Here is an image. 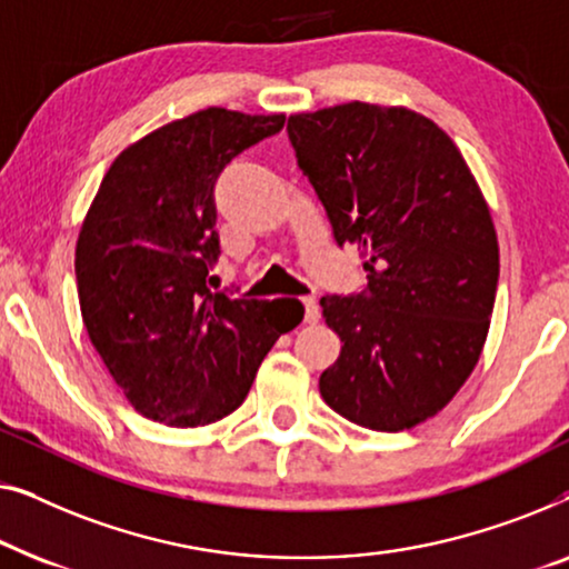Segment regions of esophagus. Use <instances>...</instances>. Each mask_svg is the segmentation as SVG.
<instances>
[{
  "mask_svg": "<svg viewBox=\"0 0 569 569\" xmlns=\"http://www.w3.org/2000/svg\"><path fill=\"white\" fill-rule=\"evenodd\" d=\"M303 322H317L319 319V303H317V299L315 296H303Z\"/></svg>",
  "mask_w": 569,
  "mask_h": 569,
  "instance_id": "1",
  "label": "esophagus"
}]
</instances>
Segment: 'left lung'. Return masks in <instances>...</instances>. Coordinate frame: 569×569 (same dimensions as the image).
I'll list each match as a JSON object with an SVG mask.
<instances>
[{
    "instance_id": "1",
    "label": "left lung",
    "mask_w": 569,
    "mask_h": 569,
    "mask_svg": "<svg viewBox=\"0 0 569 569\" xmlns=\"http://www.w3.org/2000/svg\"><path fill=\"white\" fill-rule=\"evenodd\" d=\"M286 131L335 242L356 244L368 273L361 293L319 299L342 342L319 391L361 428H415L482 353L500 276L490 208L456 143L407 108L356 100Z\"/></svg>"
}]
</instances>
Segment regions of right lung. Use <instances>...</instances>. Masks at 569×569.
I'll return each mask as SVG.
<instances>
[{
    "mask_svg": "<svg viewBox=\"0 0 569 569\" xmlns=\"http://www.w3.org/2000/svg\"><path fill=\"white\" fill-rule=\"evenodd\" d=\"M286 116L206 108L143 136L110 164L77 239V291L94 350L143 418L198 428L244 402L299 301L211 291L221 254L213 188Z\"/></svg>",
    "mask_w": 569,
    "mask_h": 569,
    "instance_id": "1",
    "label": "right lung"
}]
</instances>
